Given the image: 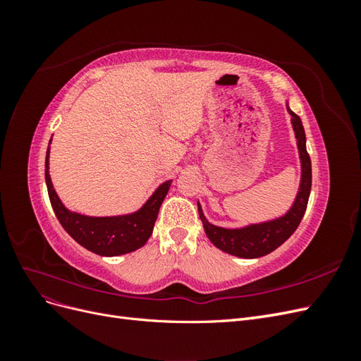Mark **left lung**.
<instances>
[{
  "instance_id": "obj_1",
  "label": "left lung",
  "mask_w": 361,
  "mask_h": 361,
  "mask_svg": "<svg viewBox=\"0 0 361 361\" xmlns=\"http://www.w3.org/2000/svg\"><path fill=\"white\" fill-rule=\"evenodd\" d=\"M288 113L292 117L290 122L295 130V137H297L301 159V183L290 209L283 216L276 218V220L250 224L241 228H224L207 221L206 216L203 215L200 203H197L199 215L203 223L206 236L209 238V241L216 248H220L224 253L244 259H256L265 256L279 248L288 238H290V235L297 231V227L302 220L312 190V161L307 154V149H305V134L301 118L289 106Z\"/></svg>"
}]
</instances>
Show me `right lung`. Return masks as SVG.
<instances>
[{
  "label": "right lung",
  "instance_id": "obj_1",
  "mask_svg": "<svg viewBox=\"0 0 361 361\" xmlns=\"http://www.w3.org/2000/svg\"><path fill=\"white\" fill-rule=\"evenodd\" d=\"M45 179L52 209L64 231L84 248L108 257L130 253L147 243L154 232L159 207L171 185V180L161 183L137 212L117 216H87L64 207L54 190L49 176V146L45 159Z\"/></svg>",
  "mask_w": 361,
  "mask_h": 361
}]
</instances>
